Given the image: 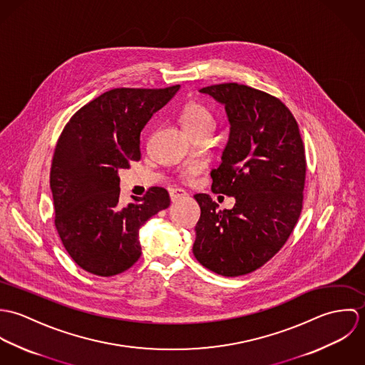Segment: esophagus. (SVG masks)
Returning <instances> with one entry per match:
<instances>
[{
	"label": "esophagus",
	"instance_id": "obj_1",
	"mask_svg": "<svg viewBox=\"0 0 365 365\" xmlns=\"http://www.w3.org/2000/svg\"><path fill=\"white\" fill-rule=\"evenodd\" d=\"M184 197H187V192L184 190H181V188L170 190V198H171L173 202H175V201H178V200H181Z\"/></svg>",
	"mask_w": 365,
	"mask_h": 365
}]
</instances>
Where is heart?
<instances>
[{
	"label": "heart",
	"mask_w": 365,
	"mask_h": 365,
	"mask_svg": "<svg viewBox=\"0 0 365 365\" xmlns=\"http://www.w3.org/2000/svg\"><path fill=\"white\" fill-rule=\"evenodd\" d=\"M180 119H181L184 129L190 135L201 132V130H207V129L212 130L213 123H215L212 112L201 103H190V104L185 105L184 109L181 110ZM198 171H200V164L191 163L182 170V177L185 180H191L198 174Z\"/></svg>",
	"instance_id": "heart-1"
}]
</instances>
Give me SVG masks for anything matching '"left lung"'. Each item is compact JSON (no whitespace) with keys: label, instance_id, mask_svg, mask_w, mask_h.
I'll list each match as a JSON object with an SVG mask.
<instances>
[{"label":"left lung","instance_id":"left-lung-1","mask_svg":"<svg viewBox=\"0 0 365 365\" xmlns=\"http://www.w3.org/2000/svg\"><path fill=\"white\" fill-rule=\"evenodd\" d=\"M223 105L230 133L222 163L210 171L212 192L233 197L219 210L207 194L195 226V259L223 277L249 274L288 240L301 210L305 149L298 123L278 98L237 83L201 88Z\"/></svg>","mask_w":365,"mask_h":365}]
</instances>
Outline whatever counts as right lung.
<instances>
[{
    "label": "right lung",
    "mask_w": 365,
    "mask_h": 365,
    "mask_svg": "<svg viewBox=\"0 0 365 365\" xmlns=\"http://www.w3.org/2000/svg\"><path fill=\"white\" fill-rule=\"evenodd\" d=\"M178 90L106 91L63 129L51 170L54 225L70 257L87 272L112 277L130 268L142 255L139 229L170 207L168 192L153 187L122 208L118 171L140 160V132Z\"/></svg>",
    "instance_id": "right-lung-1"
}]
</instances>
